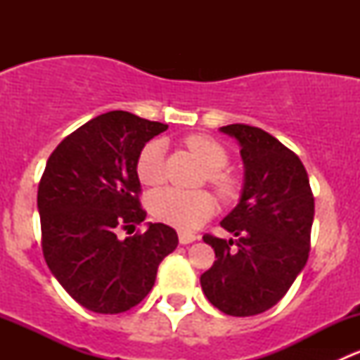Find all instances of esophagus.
Here are the masks:
<instances>
[{
	"label": "esophagus",
	"instance_id": "obj_1",
	"mask_svg": "<svg viewBox=\"0 0 360 360\" xmlns=\"http://www.w3.org/2000/svg\"><path fill=\"white\" fill-rule=\"evenodd\" d=\"M197 235H193V233H186V231H179V242L183 245H186V244H191V242H195L197 240Z\"/></svg>",
	"mask_w": 360,
	"mask_h": 360
}]
</instances>
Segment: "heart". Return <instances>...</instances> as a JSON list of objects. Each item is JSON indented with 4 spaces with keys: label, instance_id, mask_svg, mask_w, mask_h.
Returning a JSON list of instances; mask_svg holds the SVG:
<instances>
[{
    "label": "heart",
    "instance_id": "obj_1",
    "mask_svg": "<svg viewBox=\"0 0 360 360\" xmlns=\"http://www.w3.org/2000/svg\"><path fill=\"white\" fill-rule=\"evenodd\" d=\"M186 146L202 160L207 169V181L216 188L221 198L230 200L237 195V179L231 174L224 172V167L230 162L226 148L217 141L200 134L186 137ZM165 148L162 141H150L139 151L136 162L137 177L146 186H155L165 176ZM148 207L155 219L170 224L179 230H195L205 223L216 210L217 202L209 191H186L179 188H162L153 191L148 198Z\"/></svg>",
    "mask_w": 360,
    "mask_h": 360
}]
</instances>
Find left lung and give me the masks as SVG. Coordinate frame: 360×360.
<instances>
[{"mask_svg": "<svg viewBox=\"0 0 360 360\" xmlns=\"http://www.w3.org/2000/svg\"><path fill=\"white\" fill-rule=\"evenodd\" d=\"M221 132L240 143L244 190L221 221L237 240L203 235L217 259L200 284L217 310L250 317L277 304L307 264L314 193L301 160L274 136L244 123L221 127Z\"/></svg>", "mask_w": 360, "mask_h": 360, "instance_id": "obj_1", "label": "left lung"}]
</instances>
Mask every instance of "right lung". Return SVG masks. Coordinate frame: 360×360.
<instances>
[{
  "instance_id": "obj_1",
  "label": "right lung",
  "mask_w": 360,
  "mask_h": 360,
  "mask_svg": "<svg viewBox=\"0 0 360 360\" xmlns=\"http://www.w3.org/2000/svg\"><path fill=\"white\" fill-rule=\"evenodd\" d=\"M169 125L127 111L96 116L64 137L38 186L41 249L69 296L96 314H122L148 296L158 264L177 248V233L146 219L136 162L144 144Z\"/></svg>"
}]
</instances>
